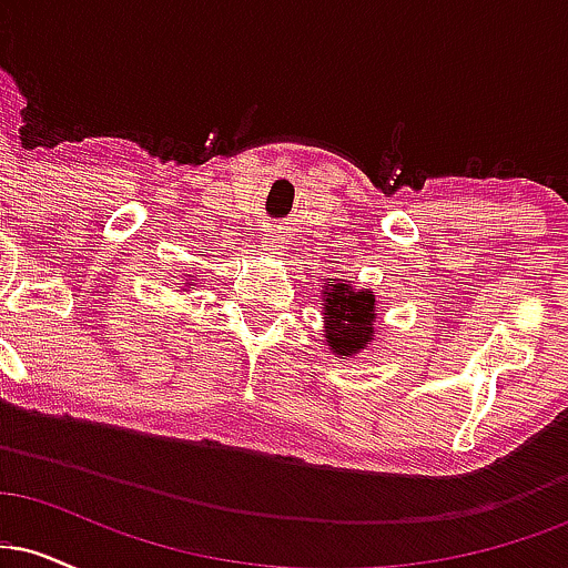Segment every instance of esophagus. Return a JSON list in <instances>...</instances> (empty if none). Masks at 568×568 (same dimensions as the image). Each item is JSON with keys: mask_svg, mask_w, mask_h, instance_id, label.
Instances as JSON below:
<instances>
[{"mask_svg": "<svg viewBox=\"0 0 568 568\" xmlns=\"http://www.w3.org/2000/svg\"><path fill=\"white\" fill-rule=\"evenodd\" d=\"M264 245L270 247V251H280V240L275 237V234H266V237H264Z\"/></svg>", "mask_w": 568, "mask_h": 568, "instance_id": "34e87169", "label": "esophagus"}]
</instances>
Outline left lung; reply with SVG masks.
<instances>
[{
  "label": "left lung",
  "instance_id": "8db88e82",
  "mask_svg": "<svg viewBox=\"0 0 568 568\" xmlns=\"http://www.w3.org/2000/svg\"><path fill=\"white\" fill-rule=\"evenodd\" d=\"M325 315V342L336 355H355L366 349V344L374 336L376 310L374 291H355L349 283L325 285L323 298Z\"/></svg>",
  "mask_w": 568,
  "mask_h": 568
}]
</instances>
